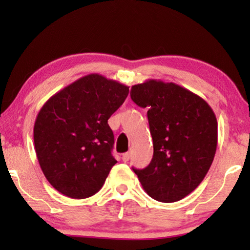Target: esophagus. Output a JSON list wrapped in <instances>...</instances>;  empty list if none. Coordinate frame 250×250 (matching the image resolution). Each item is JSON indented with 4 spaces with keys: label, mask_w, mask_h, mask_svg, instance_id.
Wrapping results in <instances>:
<instances>
[{
    "label": "esophagus",
    "mask_w": 250,
    "mask_h": 250,
    "mask_svg": "<svg viewBox=\"0 0 250 250\" xmlns=\"http://www.w3.org/2000/svg\"><path fill=\"white\" fill-rule=\"evenodd\" d=\"M129 158H131V152H125L124 155H123V157H122L123 162H125V163L128 162Z\"/></svg>",
    "instance_id": "34e87169"
}]
</instances>
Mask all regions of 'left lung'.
<instances>
[{
    "mask_svg": "<svg viewBox=\"0 0 250 250\" xmlns=\"http://www.w3.org/2000/svg\"><path fill=\"white\" fill-rule=\"evenodd\" d=\"M131 99L148 109L153 157L133 170L150 197L174 203L205 179L217 146V121L204 99L174 83L150 80L133 85Z\"/></svg>",
    "mask_w": 250,
    "mask_h": 250,
    "instance_id": "8db88e82",
    "label": "left lung"
}]
</instances>
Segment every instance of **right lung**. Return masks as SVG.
<instances>
[{
  "label": "right lung",
  "instance_id": "right-lung-1",
  "mask_svg": "<svg viewBox=\"0 0 250 250\" xmlns=\"http://www.w3.org/2000/svg\"><path fill=\"white\" fill-rule=\"evenodd\" d=\"M128 86L91 74L51 97L34 125L40 166L54 189L73 199L93 196L117 160L108 119L128 95Z\"/></svg>",
  "mask_w": 250,
  "mask_h": 250
}]
</instances>
